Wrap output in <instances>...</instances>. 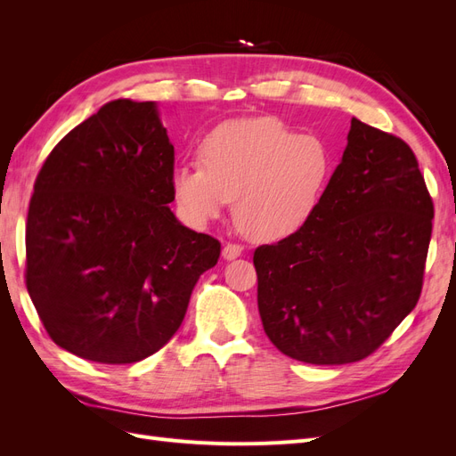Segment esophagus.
<instances>
[{
	"label": "esophagus",
	"instance_id": "esophagus-1",
	"mask_svg": "<svg viewBox=\"0 0 456 456\" xmlns=\"http://www.w3.org/2000/svg\"><path fill=\"white\" fill-rule=\"evenodd\" d=\"M241 253H243V247L238 245V243H226V245L223 247V258H224V260L238 258V256H241Z\"/></svg>",
	"mask_w": 456,
	"mask_h": 456
}]
</instances>
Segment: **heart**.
<instances>
[{
    "label": "heart",
    "mask_w": 456,
    "mask_h": 456,
    "mask_svg": "<svg viewBox=\"0 0 456 456\" xmlns=\"http://www.w3.org/2000/svg\"><path fill=\"white\" fill-rule=\"evenodd\" d=\"M201 162L178 163L171 188L183 216L203 226L224 213L247 238L281 241L305 228L333 176V154L312 134L275 118L220 123L200 148Z\"/></svg>",
    "instance_id": "obj_1"
}]
</instances>
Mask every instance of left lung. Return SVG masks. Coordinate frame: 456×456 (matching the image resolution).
Segmentation results:
<instances>
[{
    "label": "left lung",
    "instance_id": "8db88e82",
    "mask_svg": "<svg viewBox=\"0 0 456 456\" xmlns=\"http://www.w3.org/2000/svg\"><path fill=\"white\" fill-rule=\"evenodd\" d=\"M432 218L412 150L352 118L310 223L255 251L258 312L273 346L312 365L375 352L417 306Z\"/></svg>",
    "mask_w": 456,
    "mask_h": 456
}]
</instances>
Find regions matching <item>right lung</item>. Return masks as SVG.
<instances>
[{
	"label": "right lung",
	"mask_w": 456,
	"mask_h": 456,
	"mask_svg": "<svg viewBox=\"0 0 456 456\" xmlns=\"http://www.w3.org/2000/svg\"><path fill=\"white\" fill-rule=\"evenodd\" d=\"M175 148L156 102L104 104L53 148L26 223V287L49 337L126 365L181 327L220 243L169 209Z\"/></svg>",
	"instance_id": "right-lung-1"
}]
</instances>
